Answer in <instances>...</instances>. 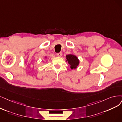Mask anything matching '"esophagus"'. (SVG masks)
Listing matches in <instances>:
<instances>
[{
  "label": "esophagus",
  "mask_w": 122,
  "mask_h": 122,
  "mask_svg": "<svg viewBox=\"0 0 122 122\" xmlns=\"http://www.w3.org/2000/svg\"><path fill=\"white\" fill-rule=\"evenodd\" d=\"M57 55L58 57H61L62 55V54L61 52H60V53H58L57 54Z\"/></svg>",
  "instance_id": "34e87169"
}]
</instances>
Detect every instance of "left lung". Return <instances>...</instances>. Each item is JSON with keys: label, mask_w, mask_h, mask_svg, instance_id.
<instances>
[{"label": "left lung", "mask_w": 122, "mask_h": 122, "mask_svg": "<svg viewBox=\"0 0 122 122\" xmlns=\"http://www.w3.org/2000/svg\"><path fill=\"white\" fill-rule=\"evenodd\" d=\"M66 58V61L68 62V63L70 65V68L71 69H75L77 68L80 61L77 56L70 54L67 55Z\"/></svg>", "instance_id": "obj_1"}]
</instances>
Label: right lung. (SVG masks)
<instances>
[{
  "label": "right lung",
  "instance_id": "obj_1",
  "mask_svg": "<svg viewBox=\"0 0 122 122\" xmlns=\"http://www.w3.org/2000/svg\"><path fill=\"white\" fill-rule=\"evenodd\" d=\"M47 56H45V58H47Z\"/></svg>",
  "mask_w": 122,
  "mask_h": 122
}]
</instances>
